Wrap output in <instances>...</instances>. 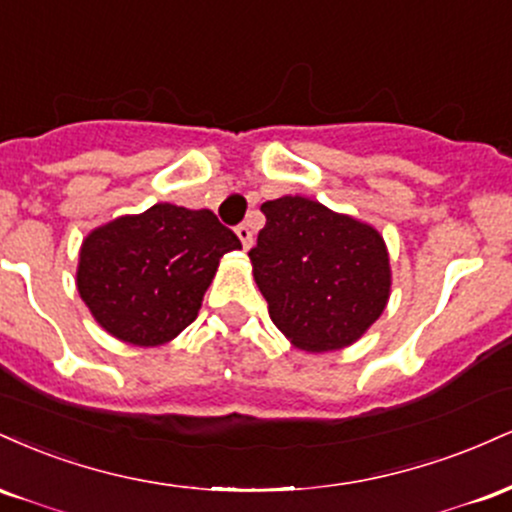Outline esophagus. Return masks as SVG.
<instances>
[{
	"mask_svg": "<svg viewBox=\"0 0 512 512\" xmlns=\"http://www.w3.org/2000/svg\"><path fill=\"white\" fill-rule=\"evenodd\" d=\"M236 233H238L240 243H243V248L250 250V245H252V228L248 226V223H240V226L236 228Z\"/></svg>",
	"mask_w": 512,
	"mask_h": 512,
	"instance_id": "esophagus-1",
	"label": "esophagus"
}]
</instances>
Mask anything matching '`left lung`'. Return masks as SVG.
I'll use <instances>...</instances> for the list:
<instances>
[{"label":"left lung","mask_w":512,"mask_h":512,"mask_svg":"<svg viewBox=\"0 0 512 512\" xmlns=\"http://www.w3.org/2000/svg\"><path fill=\"white\" fill-rule=\"evenodd\" d=\"M262 214L267 223L248 255L274 325L308 354L358 342L392 291L378 228L298 195L264 202Z\"/></svg>","instance_id":"1"}]
</instances>
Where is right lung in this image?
<instances>
[{
  "mask_svg": "<svg viewBox=\"0 0 512 512\" xmlns=\"http://www.w3.org/2000/svg\"><path fill=\"white\" fill-rule=\"evenodd\" d=\"M240 250L209 209L161 202L93 228L76 264V289L93 320L120 342H173L202 308L221 257Z\"/></svg>",
  "mask_w": 512,
  "mask_h": 512,
  "instance_id": "add662e5",
  "label": "right lung"
}]
</instances>
